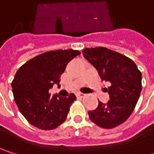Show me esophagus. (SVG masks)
Masks as SVG:
<instances>
[{
	"label": "esophagus",
	"instance_id": "1",
	"mask_svg": "<svg viewBox=\"0 0 154 154\" xmlns=\"http://www.w3.org/2000/svg\"><path fill=\"white\" fill-rule=\"evenodd\" d=\"M86 95V94L83 93V92H78V93H77V96H78V97H80V98H84Z\"/></svg>",
	"mask_w": 154,
	"mask_h": 154
}]
</instances>
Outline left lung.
<instances>
[{
	"label": "left lung",
	"mask_w": 154,
	"mask_h": 154,
	"mask_svg": "<svg viewBox=\"0 0 154 154\" xmlns=\"http://www.w3.org/2000/svg\"><path fill=\"white\" fill-rule=\"evenodd\" d=\"M83 56L98 70L101 80L109 83L107 103L98 101V108L89 111L92 122L103 128L122 124L135 108L141 92V73L126 56L104 47L86 48Z\"/></svg>",
	"instance_id": "1"
}]
</instances>
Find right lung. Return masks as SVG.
Returning a JSON list of instances; mask_svg holds the SVG:
<instances>
[{"instance_id": "right-lung-1", "label": "right lung", "mask_w": 154, "mask_h": 154, "mask_svg": "<svg viewBox=\"0 0 154 154\" xmlns=\"http://www.w3.org/2000/svg\"><path fill=\"white\" fill-rule=\"evenodd\" d=\"M79 55L80 51L74 50L48 51L29 60L16 72L12 81L15 103L32 126L51 130L66 120L75 95L51 96L49 91L54 84L60 86L67 64Z\"/></svg>"}]
</instances>
